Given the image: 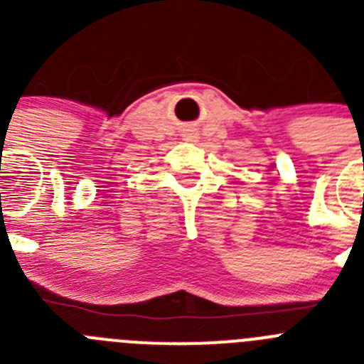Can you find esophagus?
I'll use <instances>...</instances> for the list:
<instances>
[{
	"mask_svg": "<svg viewBox=\"0 0 364 364\" xmlns=\"http://www.w3.org/2000/svg\"><path fill=\"white\" fill-rule=\"evenodd\" d=\"M198 131L197 129H188L184 133V140H188V142H198Z\"/></svg>",
	"mask_w": 364,
	"mask_h": 364,
	"instance_id": "1",
	"label": "esophagus"
}]
</instances>
